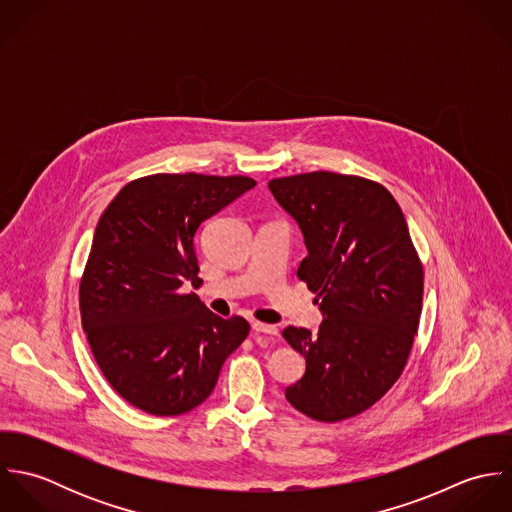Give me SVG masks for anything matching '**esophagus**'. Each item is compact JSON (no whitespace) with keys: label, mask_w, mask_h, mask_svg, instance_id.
<instances>
[{"label":"esophagus","mask_w":512,"mask_h":512,"mask_svg":"<svg viewBox=\"0 0 512 512\" xmlns=\"http://www.w3.org/2000/svg\"><path fill=\"white\" fill-rule=\"evenodd\" d=\"M252 331L254 333H264V335H270V337H278V327L276 325H268V323L254 321L252 323Z\"/></svg>","instance_id":"34e87169"}]
</instances>
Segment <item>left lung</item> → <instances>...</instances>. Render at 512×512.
Listing matches in <instances>:
<instances>
[{"mask_svg":"<svg viewBox=\"0 0 512 512\" xmlns=\"http://www.w3.org/2000/svg\"><path fill=\"white\" fill-rule=\"evenodd\" d=\"M307 248L297 278L319 297L317 335L286 327L305 374L286 388L301 414L353 418L398 380L422 313L424 272L394 197L363 177L315 171L268 183Z\"/></svg>","mask_w":512,"mask_h":512,"instance_id":"1","label":"left lung"}]
</instances>
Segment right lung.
Returning a JSON list of instances; mask_svg holds the SVG:
<instances>
[{
    "mask_svg": "<svg viewBox=\"0 0 512 512\" xmlns=\"http://www.w3.org/2000/svg\"><path fill=\"white\" fill-rule=\"evenodd\" d=\"M256 185L250 177L159 173L128 183L96 224L80 282V317L112 388L153 416L205 402L248 335L187 284L199 280V226Z\"/></svg>",
    "mask_w": 512,
    "mask_h": 512,
    "instance_id": "1",
    "label": "right lung"
}]
</instances>
